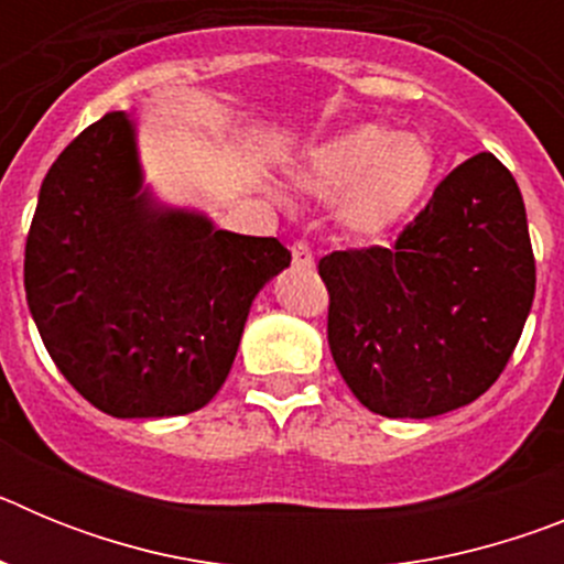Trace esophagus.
<instances>
[{"label": "esophagus", "instance_id": "esophagus-1", "mask_svg": "<svg viewBox=\"0 0 564 564\" xmlns=\"http://www.w3.org/2000/svg\"><path fill=\"white\" fill-rule=\"evenodd\" d=\"M291 253H293V265H299V268H311L313 265V251H311V246H307L305 239L293 242Z\"/></svg>", "mask_w": 564, "mask_h": 564}]
</instances>
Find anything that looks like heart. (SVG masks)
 Here are the masks:
<instances>
[{"mask_svg":"<svg viewBox=\"0 0 564 564\" xmlns=\"http://www.w3.org/2000/svg\"><path fill=\"white\" fill-rule=\"evenodd\" d=\"M435 177V154L415 134L361 123L307 149L293 183L318 200L341 197L344 228L376 237L421 203Z\"/></svg>","mask_w":564,"mask_h":564,"instance_id":"heart-1","label":"heart"}]
</instances>
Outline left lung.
I'll return each instance as SVG.
<instances>
[{"label": "left lung", "mask_w": 564, "mask_h": 564, "mask_svg": "<svg viewBox=\"0 0 564 564\" xmlns=\"http://www.w3.org/2000/svg\"><path fill=\"white\" fill-rule=\"evenodd\" d=\"M333 361L370 412L435 417L506 370L534 302L536 265L514 174L468 158L390 248L318 259Z\"/></svg>", "instance_id": "8db88e82"}]
</instances>
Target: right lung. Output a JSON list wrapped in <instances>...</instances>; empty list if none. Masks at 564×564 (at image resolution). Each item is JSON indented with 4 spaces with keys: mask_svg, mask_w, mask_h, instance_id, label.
Instances as JSON below:
<instances>
[{
    "mask_svg": "<svg viewBox=\"0 0 564 564\" xmlns=\"http://www.w3.org/2000/svg\"><path fill=\"white\" fill-rule=\"evenodd\" d=\"M141 183L127 112L84 129L39 192L24 293L50 358L93 406L188 415L228 378L253 296L291 251L158 206Z\"/></svg>",
    "mask_w": 564,
    "mask_h": 564,
    "instance_id": "right-lung-1",
    "label": "right lung"
}]
</instances>
